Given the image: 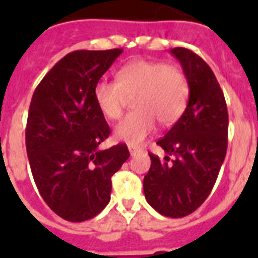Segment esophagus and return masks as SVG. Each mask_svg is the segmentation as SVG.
<instances>
[{"label":"esophagus","instance_id":"1","mask_svg":"<svg viewBox=\"0 0 258 258\" xmlns=\"http://www.w3.org/2000/svg\"><path fill=\"white\" fill-rule=\"evenodd\" d=\"M128 150H130V154H131V155H137L138 153H141V149H139V147L135 145H130Z\"/></svg>","mask_w":258,"mask_h":258}]
</instances>
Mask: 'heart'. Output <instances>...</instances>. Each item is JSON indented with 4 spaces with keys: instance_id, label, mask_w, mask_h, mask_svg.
<instances>
[{
    "instance_id": "1",
    "label": "heart",
    "mask_w": 258,
    "mask_h": 258,
    "mask_svg": "<svg viewBox=\"0 0 258 258\" xmlns=\"http://www.w3.org/2000/svg\"><path fill=\"white\" fill-rule=\"evenodd\" d=\"M135 109L115 127V138L139 145L154 130L157 121L175 123L187 105L190 84L178 67L161 61L134 60L117 71L116 80L100 79L93 88V99L108 119L120 117L127 96H133Z\"/></svg>"
}]
</instances>
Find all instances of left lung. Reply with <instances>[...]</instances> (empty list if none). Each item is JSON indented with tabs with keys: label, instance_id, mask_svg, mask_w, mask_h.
I'll return each mask as SVG.
<instances>
[{
	"label": "left lung",
	"instance_id": "8db88e82",
	"mask_svg": "<svg viewBox=\"0 0 258 258\" xmlns=\"http://www.w3.org/2000/svg\"><path fill=\"white\" fill-rule=\"evenodd\" d=\"M190 84L187 107L157 142L165 158L150 154L143 179L146 200L162 216L182 218L212 192L228 149V107L212 68L197 53L174 48Z\"/></svg>",
	"mask_w": 258,
	"mask_h": 258
}]
</instances>
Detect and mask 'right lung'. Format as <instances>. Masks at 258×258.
Here are the masks:
<instances>
[{"label": "right lung", "instance_id": "right-lung-1", "mask_svg": "<svg viewBox=\"0 0 258 258\" xmlns=\"http://www.w3.org/2000/svg\"><path fill=\"white\" fill-rule=\"evenodd\" d=\"M121 52H71L44 76L30 101V170L45 204L71 222L91 220L107 206L111 178L130 158L124 143L97 149L111 130L93 99L95 84Z\"/></svg>", "mask_w": 258, "mask_h": 258}]
</instances>
